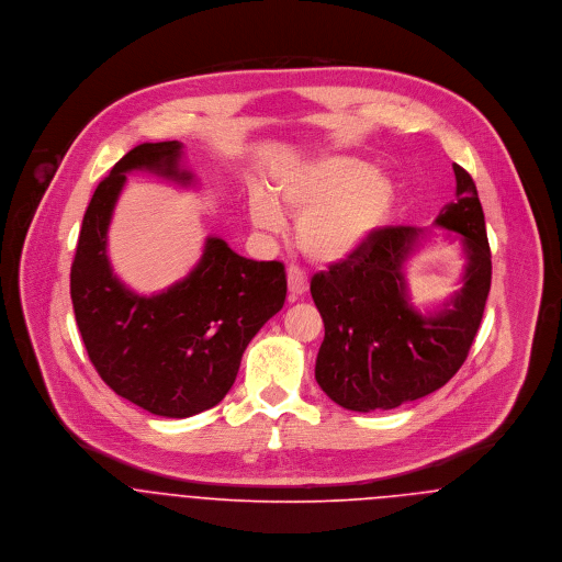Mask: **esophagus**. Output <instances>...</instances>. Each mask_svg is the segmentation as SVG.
<instances>
[{
	"label": "esophagus",
	"instance_id": "34e87169",
	"mask_svg": "<svg viewBox=\"0 0 562 562\" xmlns=\"http://www.w3.org/2000/svg\"><path fill=\"white\" fill-rule=\"evenodd\" d=\"M288 290H290V299L296 301L299 296H303L307 290H310V281H307V274L299 268H290L288 270Z\"/></svg>",
	"mask_w": 562,
	"mask_h": 562
}]
</instances>
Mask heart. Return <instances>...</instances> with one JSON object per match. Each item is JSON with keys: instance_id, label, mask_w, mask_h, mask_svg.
I'll return each mask as SVG.
<instances>
[{"instance_id": "heart-1", "label": "heart", "mask_w": 562, "mask_h": 562, "mask_svg": "<svg viewBox=\"0 0 562 562\" xmlns=\"http://www.w3.org/2000/svg\"><path fill=\"white\" fill-rule=\"evenodd\" d=\"M281 212L299 218V248L318 263L352 257L387 223L396 205V183L350 156H322L274 181ZM250 218L259 229H281V214L266 194H252Z\"/></svg>"}]
</instances>
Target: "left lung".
<instances>
[{"mask_svg":"<svg viewBox=\"0 0 562 562\" xmlns=\"http://www.w3.org/2000/svg\"><path fill=\"white\" fill-rule=\"evenodd\" d=\"M457 199L435 218L468 259L463 288L422 316L408 303L404 261L422 229L383 227L352 257L314 274L312 296L324 322L316 359L322 392L344 408H396L443 387L463 366L491 290V250L474 179L459 164Z\"/></svg>","mask_w":562,"mask_h":562,"instance_id":"obj_1","label":"left lung"}]
</instances>
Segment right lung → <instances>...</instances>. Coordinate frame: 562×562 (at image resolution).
<instances>
[{
    "label": "right lung",
    "mask_w": 562,
    "mask_h": 562,
    "mask_svg": "<svg viewBox=\"0 0 562 562\" xmlns=\"http://www.w3.org/2000/svg\"><path fill=\"white\" fill-rule=\"evenodd\" d=\"M183 145L134 147L97 186L81 221L71 266V301L86 352L121 398L161 417H190L232 390L241 355L281 312L288 292L281 261H255L207 238L192 272L154 296L125 288L108 259V227L127 172L151 170L181 186Z\"/></svg>",
    "instance_id": "right-lung-1"
}]
</instances>
